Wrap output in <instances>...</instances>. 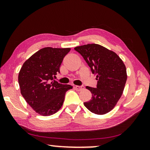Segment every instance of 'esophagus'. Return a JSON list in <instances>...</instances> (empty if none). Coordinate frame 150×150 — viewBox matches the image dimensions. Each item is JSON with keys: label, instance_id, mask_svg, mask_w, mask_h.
I'll return each mask as SVG.
<instances>
[{"label": "esophagus", "instance_id": "obj_1", "mask_svg": "<svg viewBox=\"0 0 150 150\" xmlns=\"http://www.w3.org/2000/svg\"><path fill=\"white\" fill-rule=\"evenodd\" d=\"M75 89L77 91H81V90L84 89V86H75Z\"/></svg>", "mask_w": 150, "mask_h": 150}]
</instances>
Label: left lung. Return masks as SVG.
Wrapping results in <instances>:
<instances>
[{
  "label": "left lung",
  "instance_id": "1",
  "mask_svg": "<svg viewBox=\"0 0 150 150\" xmlns=\"http://www.w3.org/2000/svg\"><path fill=\"white\" fill-rule=\"evenodd\" d=\"M74 50L82 55L98 81L96 88L86 87L92 97L84 105L93 113H107L115 106L124 91L127 80L124 62L115 52L99 44L83 45Z\"/></svg>",
  "mask_w": 150,
  "mask_h": 150
}]
</instances>
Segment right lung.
I'll return each instance as SVG.
<instances>
[{"label": "right lung", "instance_id": "add662e5", "mask_svg": "<svg viewBox=\"0 0 150 150\" xmlns=\"http://www.w3.org/2000/svg\"><path fill=\"white\" fill-rule=\"evenodd\" d=\"M71 48L40 49L28 59L18 75L20 92L37 113L42 116L54 114L61 108L67 90L72 86L53 80L65 55Z\"/></svg>", "mask_w": 150, "mask_h": 150}]
</instances>
